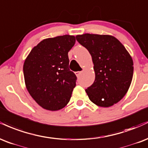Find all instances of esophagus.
Instances as JSON below:
<instances>
[{"instance_id":"1","label":"esophagus","mask_w":148,"mask_h":148,"mask_svg":"<svg viewBox=\"0 0 148 148\" xmlns=\"http://www.w3.org/2000/svg\"><path fill=\"white\" fill-rule=\"evenodd\" d=\"M82 71H77V72L75 73V74L76 75V76H77V77H79V76L82 74Z\"/></svg>"}]
</instances>
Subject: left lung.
<instances>
[{"label": "left lung", "mask_w": 148, "mask_h": 148, "mask_svg": "<svg viewBox=\"0 0 148 148\" xmlns=\"http://www.w3.org/2000/svg\"><path fill=\"white\" fill-rule=\"evenodd\" d=\"M75 37L88 50L94 65L95 81L86 89L90 100L102 107L119 102L125 95L132 80L131 55L112 35L84 34Z\"/></svg>", "instance_id": "left-lung-1"}]
</instances>
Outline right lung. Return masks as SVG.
I'll return each instance as SVG.
<instances>
[{
  "label": "right lung",
  "mask_w": 148,
  "mask_h": 148,
  "mask_svg": "<svg viewBox=\"0 0 148 148\" xmlns=\"http://www.w3.org/2000/svg\"><path fill=\"white\" fill-rule=\"evenodd\" d=\"M75 43V36L68 34L43 39L26 57L25 86L36 103L46 110H60L70 101L77 77L69 68L68 53Z\"/></svg>",
  "instance_id": "add662e5"
}]
</instances>
